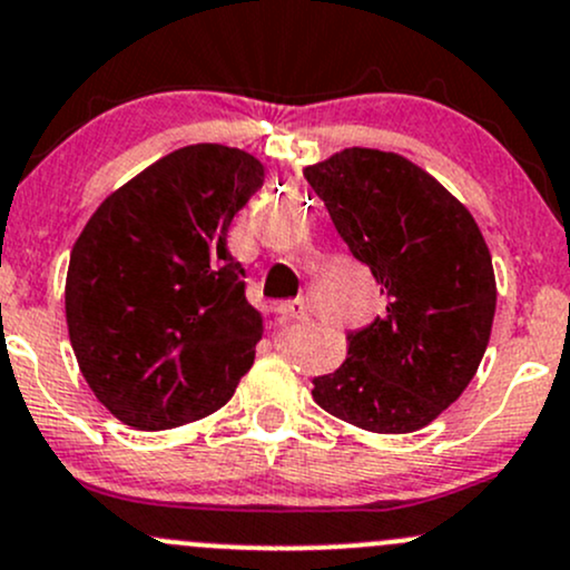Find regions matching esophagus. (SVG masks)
Wrapping results in <instances>:
<instances>
[{
	"mask_svg": "<svg viewBox=\"0 0 570 570\" xmlns=\"http://www.w3.org/2000/svg\"><path fill=\"white\" fill-rule=\"evenodd\" d=\"M278 314H281V320H289V322L308 320L311 308H308V303H305V301H286V303L278 305Z\"/></svg>",
	"mask_w": 570,
	"mask_h": 570,
	"instance_id": "1",
	"label": "esophagus"
}]
</instances>
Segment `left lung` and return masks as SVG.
Listing matches in <instances>:
<instances>
[{"label":"left lung","mask_w":570,"mask_h":570,"mask_svg":"<svg viewBox=\"0 0 570 570\" xmlns=\"http://www.w3.org/2000/svg\"><path fill=\"white\" fill-rule=\"evenodd\" d=\"M303 175L385 295V314L346 335V361L314 376L311 395L376 434L429 426L487 352L497 308L487 239L456 196L395 153L350 147Z\"/></svg>","instance_id":"1"}]
</instances>
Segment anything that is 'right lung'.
<instances>
[{"mask_svg":"<svg viewBox=\"0 0 570 570\" xmlns=\"http://www.w3.org/2000/svg\"><path fill=\"white\" fill-rule=\"evenodd\" d=\"M262 183L254 155L190 144L114 190L76 239L70 344L87 385L125 426L199 421L254 365L262 314L245 301L226 232Z\"/></svg>","mask_w":570,"mask_h":570,"instance_id":"right-lung-1","label":"right lung"}]
</instances>
